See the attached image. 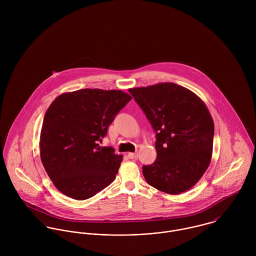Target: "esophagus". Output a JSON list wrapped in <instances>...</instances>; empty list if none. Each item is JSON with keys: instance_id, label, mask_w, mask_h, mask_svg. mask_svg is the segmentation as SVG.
<instances>
[{"instance_id": "1", "label": "esophagus", "mask_w": 256, "mask_h": 256, "mask_svg": "<svg viewBox=\"0 0 256 256\" xmlns=\"http://www.w3.org/2000/svg\"><path fill=\"white\" fill-rule=\"evenodd\" d=\"M128 156H129V158H131V160H136V158H138V152H129V154H128Z\"/></svg>"}]
</instances>
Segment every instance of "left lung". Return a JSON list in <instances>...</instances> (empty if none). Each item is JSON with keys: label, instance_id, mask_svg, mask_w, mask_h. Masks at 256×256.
I'll return each mask as SVG.
<instances>
[{"label": "left lung", "instance_id": "obj_1", "mask_svg": "<svg viewBox=\"0 0 256 256\" xmlns=\"http://www.w3.org/2000/svg\"><path fill=\"white\" fill-rule=\"evenodd\" d=\"M156 132V160L143 166L150 186L180 194L194 186L209 166L214 122L205 104L174 82L130 88Z\"/></svg>", "mask_w": 256, "mask_h": 256}]
</instances>
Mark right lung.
Here are the masks:
<instances>
[{
	"mask_svg": "<svg viewBox=\"0 0 256 256\" xmlns=\"http://www.w3.org/2000/svg\"><path fill=\"white\" fill-rule=\"evenodd\" d=\"M131 100L121 90L84 88L62 94L50 104L40 134V158L60 192L86 200L114 180L123 156L98 142Z\"/></svg>",
	"mask_w": 256,
	"mask_h": 256,
	"instance_id": "obj_1",
	"label": "right lung"
}]
</instances>
